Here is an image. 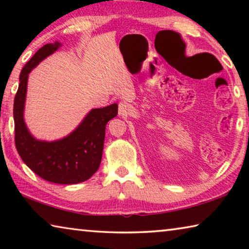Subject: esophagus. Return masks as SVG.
<instances>
[{
	"instance_id": "1",
	"label": "esophagus",
	"mask_w": 249,
	"mask_h": 249,
	"mask_svg": "<svg viewBox=\"0 0 249 249\" xmlns=\"http://www.w3.org/2000/svg\"><path fill=\"white\" fill-rule=\"evenodd\" d=\"M127 107H128V105L126 103H120V105H119V113H120V114H124V113H126V111H127Z\"/></svg>"
}]
</instances>
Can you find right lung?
I'll return each instance as SVG.
<instances>
[{"label": "right lung", "instance_id": "right-lung-1", "mask_svg": "<svg viewBox=\"0 0 249 249\" xmlns=\"http://www.w3.org/2000/svg\"><path fill=\"white\" fill-rule=\"evenodd\" d=\"M60 44H46L34 54L19 75L14 99L15 146L20 158L37 176L49 182L74 184L88 180L99 169L104 146L105 127L117 115L116 103L91 109L68 136L54 142L34 138L25 125L24 105L28 74L39 62L56 52Z\"/></svg>", "mask_w": 249, "mask_h": 249}]
</instances>
